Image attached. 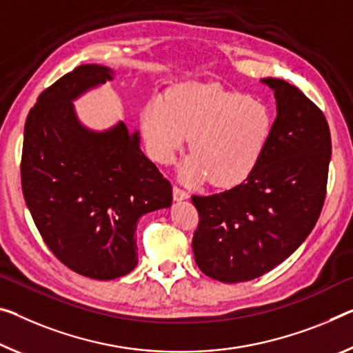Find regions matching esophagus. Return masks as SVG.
Listing matches in <instances>:
<instances>
[{"label": "esophagus", "mask_w": 353, "mask_h": 353, "mask_svg": "<svg viewBox=\"0 0 353 353\" xmlns=\"http://www.w3.org/2000/svg\"><path fill=\"white\" fill-rule=\"evenodd\" d=\"M189 197V194L181 189L180 186H173V199L176 200V202H180V200H186Z\"/></svg>", "instance_id": "1"}]
</instances>
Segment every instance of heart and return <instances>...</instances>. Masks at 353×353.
Returning a JSON list of instances; mask_svg holds the SVG:
<instances>
[{
	"mask_svg": "<svg viewBox=\"0 0 353 353\" xmlns=\"http://www.w3.org/2000/svg\"><path fill=\"white\" fill-rule=\"evenodd\" d=\"M273 113L256 97L219 85L183 83L167 101L154 97L142 115L148 153L170 164L191 139L192 156L181 165L186 181L210 178L214 186L230 188L251 175L267 148Z\"/></svg>",
	"mask_w": 353,
	"mask_h": 353,
	"instance_id": "1",
	"label": "heart"
}]
</instances>
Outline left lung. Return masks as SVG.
I'll return each instance as SVG.
<instances>
[{
    "label": "left lung",
    "mask_w": 353,
    "mask_h": 353,
    "mask_svg": "<svg viewBox=\"0 0 353 353\" xmlns=\"http://www.w3.org/2000/svg\"><path fill=\"white\" fill-rule=\"evenodd\" d=\"M262 82L278 108L262 159L229 191L192 195L195 263L227 284L260 278L292 256L316 225L327 194L332 137L322 110L285 80Z\"/></svg>",
    "instance_id": "8db88e82"
}]
</instances>
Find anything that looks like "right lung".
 <instances>
[{"instance_id": "add662e5", "label": "right lung", "mask_w": 353, "mask_h": 353, "mask_svg": "<svg viewBox=\"0 0 353 353\" xmlns=\"http://www.w3.org/2000/svg\"><path fill=\"white\" fill-rule=\"evenodd\" d=\"M112 80V70L82 64L42 91L25 123L21 191L32 221L59 262L108 281L137 265V221L169 208L172 184L140 150L139 132L120 121L86 129L72 101Z\"/></svg>"}]
</instances>
